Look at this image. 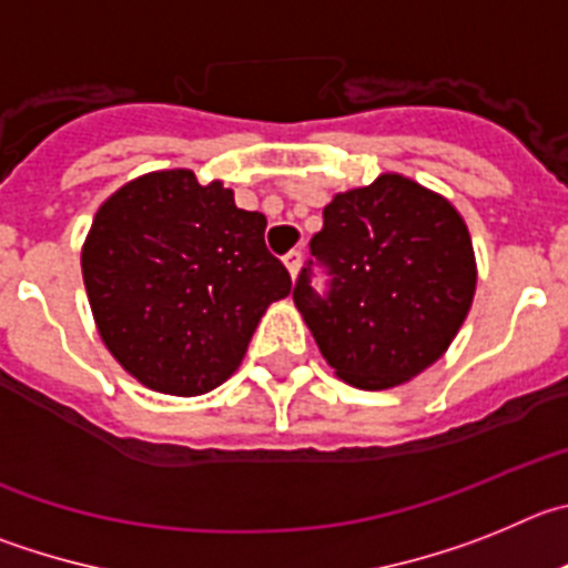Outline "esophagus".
<instances>
[{
  "mask_svg": "<svg viewBox=\"0 0 568 568\" xmlns=\"http://www.w3.org/2000/svg\"><path fill=\"white\" fill-rule=\"evenodd\" d=\"M283 263H285V268H288L291 280H296V274H300V265H303V254H300V252H288L283 257Z\"/></svg>",
  "mask_w": 568,
  "mask_h": 568,
  "instance_id": "esophagus-1",
  "label": "esophagus"
}]
</instances>
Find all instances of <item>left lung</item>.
Returning <instances> with one entry per match:
<instances>
[{"mask_svg": "<svg viewBox=\"0 0 568 568\" xmlns=\"http://www.w3.org/2000/svg\"><path fill=\"white\" fill-rule=\"evenodd\" d=\"M311 254L328 265V296L303 268L294 303L320 354L347 385L387 390L442 359L475 296L469 229L444 195L385 172L322 209Z\"/></svg>", "mask_w": 568, "mask_h": 568, "instance_id": "obj_1", "label": "left lung"}]
</instances>
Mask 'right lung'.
<instances>
[{"label": "right lung", "instance_id": "right-lung-1", "mask_svg": "<svg viewBox=\"0 0 568 568\" xmlns=\"http://www.w3.org/2000/svg\"><path fill=\"white\" fill-rule=\"evenodd\" d=\"M263 234L265 214L192 170L146 172L101 203L81 277L101 342L132 379L201 396L237 371L265 308L291 291Z\"/></svg>", "mask_w": 568, "mask_h": 568}]
</instances>
